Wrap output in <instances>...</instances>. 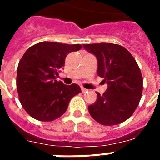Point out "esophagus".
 <instances>
[{"label": "esophagus", "mask_w": 160, "mask_h": 160, "mask_svg": "<svg viewBox=\"0 0 160 160\" xmlns=\"http://www.w3.org/2000/svg\"><path fill=\"white\" fill-rule=\"evenodd\" d=\"M87 91H88V90L86 89V88H84V87H81V92H83V93H85V92H87Z\"/></svg>", "instance_id": "1"}]
</instances>
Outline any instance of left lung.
<instances>
[{"label":"left lung","mask_w":160,"mask_h":160,"mask_svg":"<svg viewBox=\"0 0 160 160\" xmlns=\"http://www.w3.org/2000/svg\"><path fill=\"white\" fill-rule=\"evenodd\" d=\"M98 59V74L108 85L102 95L89 105L91 116L103 125H119L133 114L142 93V76L131 53L117 44L84 45Z\"/></svg>","instance_id":"1"}]
</instances>
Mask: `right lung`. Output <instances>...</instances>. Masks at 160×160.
Returning a JSON list of instances; mask_svg holds the SVG:
<instances>
[{"label": "right lung", "instance_id": "obj_1", "mask_svg": "<svg viewBox=\"0 0 160 160\" xmlns=\"http://www.w3.org/2000/svg\"><path fill=\"white\" fill-rule=\"evenodd\" d=\"M81 47L43 41L23 54L18 66L17 90L22 106L34 119L52 121L62 116L71 98L81 92L77 84L67 86L56 79L66 56Z\"/></svg>", "mask_w": 160, "mask_h": 160}]
</instances>
